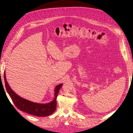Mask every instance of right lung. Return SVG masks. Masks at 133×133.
I'll list each match as a JSON object with an SVG mask.
<instances>
[{"mask_svg": "<svg viewBox=\"0 0 133 133\" xmlns=\"http://www.w3.org/2000/svg\"><path fill=\"white\" fill-rule=\"evenodd\" d=\"M4 80L5 87L7 92L15 105L19 110L24 111L28 114L36 115L37 116L44 117L50 115L55 111L57 107V99L58 93L62 84H60L55 87L54 99L51 102L46 104L37 103L24 99L20 97L14 92L7 82L5 73L4 72Z\"/></svg>", "mask_w": 133, "mask_h": 133, "instance_id": "1", "label": "right lung"}]
</instances>
